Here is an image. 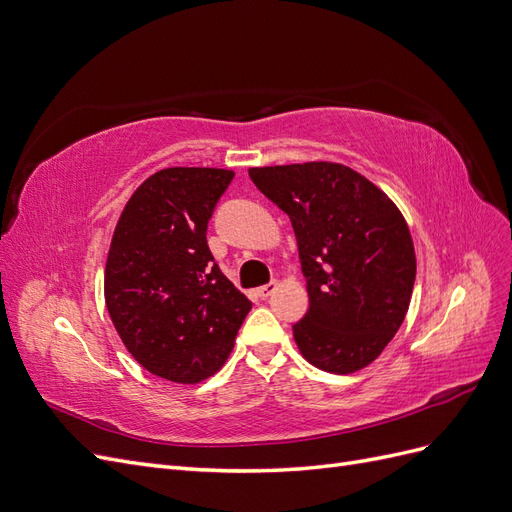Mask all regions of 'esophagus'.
<instances>
[{
    "label": "esophagus",
    "instance_id": "34e87169",
    "mask_svg": "<svg viewBox=\"0 0 512 512\" xmlns=\"http://www.w3.org/2000/svg\"><path fill=\"white\" fill-rule=\"evenodd\" d=\"M275 290H277V282L273 280V282H269V284L258 288V297H260V299H269Z\"/></svg>",
    "mask_w": 512,
    "mask_h": 512
}]
</instances>
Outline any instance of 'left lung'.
I'll list each match as a JSON object with an SVG mask.
<instances>
[{
    "label": "left lung",
    "mask_w": 512,
    "mask_h": 512,
    "mask_svg": "<svg viewBox=\"0 0 512 512\" xmlns=\"http://www.w3.org/2000/svg\"><path fill=\"white\" fill-rule=\"evenodd\" d=\"M294 228L309 309L292 327L305 359L331 374L376 361L406 318L416 256L404 215L374 183L335 162L250 168Z\"/></svg>",
    "instance_id": "left-lung-1"
}]
</instances>
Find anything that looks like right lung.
Listing matches in <instances>:
<instances>
[{
    "mask_svg": "<svg viewBox=\"0 0 512 512\" xmlns=\"http://www.w3.org/2000/svg\"><path fill=\"white\" fill-rule=\"evenodd\" d=\"M232 177L224 168L158 170L138 185L113 232L106 309L134 359L170 382L215 374L252 309L207 245V224Z\"/></svg>",
    "mask_w": 512,
    "mask_h": 512,
    "instance_id": "right-lung-1",
    "label": "right lung"
}]
</instances>
